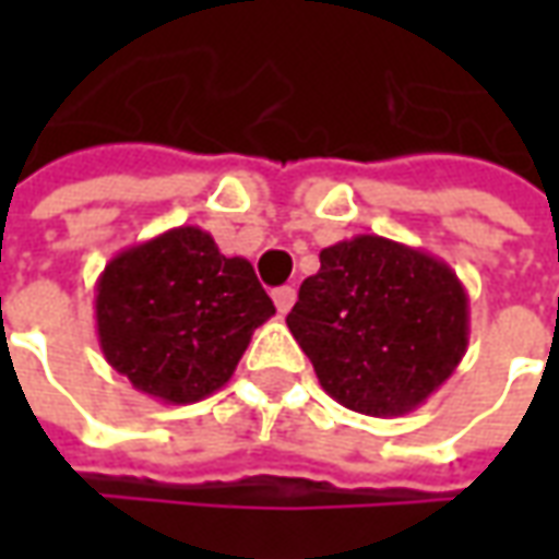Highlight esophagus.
<instances>
[{
    "label": "esophagus",
    "instance_id": "obj_1",
    "mask_svg": "<svg viewBox=\"0 0 559 559\" xmlns=\"http://www.w3.org/2000/svg\"><path fill=\"white\" fill-rule=\"evenodd\" d=\"M272 299H275V308H278V314H287L296 302V290L293 287H278V290L272 293Z\"/></svg>",
    "mask_w": 559,
    "mask_h": 559
}]
</instances>
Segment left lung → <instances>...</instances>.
<instances>
[{
	"label": "left lung",
	"mask_w": 559,
	"mask_h": 559,
	"mask_svg": "<svg viewBox=\"0 0 559 559\" xmlns=\"http://www.w3.org/2000/svg\"><path fill=\"white\" fill-rule=\"evenodd\" d=\"M287 326L326 395L389 419L425 404L464 359L467 290L440 257L359 233L320 251Z\"/></svg>",
	"instance_id": "8db88e82"
}]
</instances>
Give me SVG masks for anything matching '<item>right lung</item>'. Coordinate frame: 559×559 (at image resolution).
I'll use <instances>...</instances> for the list:
<instances>
[{
  "instance_id": "1",
  "label": "right lung",
  "mask_w": 559,
  "mask_h": 559,
  "mask_svg": "<svg viewBox=\"0 0 559 559\" xmlns=\"http://www.w3.org/2000/svg\"><path fill=\"white\" fill-rule=\"evenodd\" d=\"M272 314L254 266L221 254L200 227L131 245L95 284L104 359L160 404H194L218 392Z\"/></svg>"
}]
</instances>
